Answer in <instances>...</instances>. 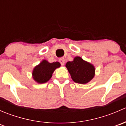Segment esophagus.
<instances>
[{"label":"esophagus","instance_id":"34e87169","mask_svg":"<svg viewBox=\"0 0 126 126\" xmlns=\"http://www.w3.org/2000/svg\"><path fill=\"white\" fill-rule=\"evenodd\" d=\"M59 62H60V63H61V65L63 66V65H64V62H65V60H64V58H63V57H62V58H60Z\"/></svg>","mask_w":126,"mask_h":126}]
</instances>
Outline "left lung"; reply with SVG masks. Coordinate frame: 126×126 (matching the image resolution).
<instances>
[{
    "label": "left lung",
    "mask_w": 126,
    "mask_h": 126,
    "mask_svg": "<svg viewBox=\"0 0 126 126\" xmlns=\"http://www.w3.org/2000/svg\"><path fill=\"white\" fill-rule=\"evenodd\" d=\"M66 67L76 83L85 84L94 76V67L80 57H75L72 62H67Z\"/></svg>",
    "instance_id": "1"
}]
</instances>
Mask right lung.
Wrapping results in <instances>:
<instances>
[{
  "label": "right lung",
  "mask_w": 126,
  "mask_h": 126,
  "mask_svg": "<svg viewBox=\"0 0 126 126\" xmlns=\"http://www.w3.org/2000/svg\"><path fill=\"white\" fill-rule=\"evenodd\" d=\"M60 66L58 62L49 63L47 61L43 60L39 65L36 66L33 71V78L39 83H44L47 82L52 77V73L56 68Z\"/></svg>",
  "instance_id": "right-lung-1"
}]
</instances>
